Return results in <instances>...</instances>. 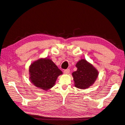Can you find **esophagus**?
Masks as SVG:
<instances>
[{"instance_id":"34e87169","label":"esophagus","mask_w":125,"mask_h":125,"mask_svg":"<svg viewBox=\"0 0 125 125\" xmlns=\"http://www.w3.org/2000/svg\"><path fill=\"white\" fill-rule=\"evenodd\" d=\"M70 72V69H65V70L63 71V73L65 74H68Z\"/></svg>"}]
</instances>
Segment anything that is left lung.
Segmentation results:
<instances>
[{
  "instance_id": "obj_1",
  "label": "left lung",
  "mask_w": 125,
  "mask_h": 125,
  "mask_svg": "<svg viewBox=\"0 0 125 125\" xmlns=\"http://www.w3.org/2000/svg\"><path fill=\"white\" fill-rule=\"evenodd\" d=\"M77 70L73 73L74 85L77 88L85 89L92 85L97 78L98 71L85 59L76 64Z\"/></svg>"
}]
</instances>
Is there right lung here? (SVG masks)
Masks as SVG:
<instances>
[{
  "mask_svg": "<svg viewBox=\"0 0 125 125\" xmlns=\"http://www.w3.org/2000/svg\"><path fill=\"white\" fill-rule=\"evenodd\" d=\"M31 82L35 86L47 91L53 86L58 76L62 73L52 60L40 59L30 67Z\"/></svg>",
  "mask_w": 125,
  "mask_h": 125,
  "instance_id": "1",
  "label": "right lung"
}]
</instances>
